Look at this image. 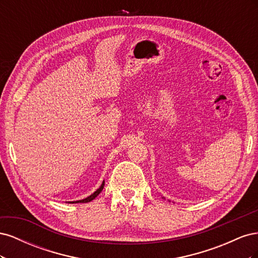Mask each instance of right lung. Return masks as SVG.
<instances>
[{
  "label": "right lung",
  "mask_w": 258,
  "mask_h": 258,
  "mask_svg": "<svg viewBox=\"0 0 258 258\" xmlns=\"http://www.w3.org/2000/svg\"><path fill=\"white\" fill-rule=\"evenodd\" d=\"M103 187H104V181L102 182V184H101V186L99 187V188L93 192V194H91L89 197H87V198H85V199H82V200H77V201H70V204H86V202H89V201H91V200H93L95 199L98 195L102 191V189H103Z\"/></svg>",
  "instance_id": "add662e5"
}]
</instances>
